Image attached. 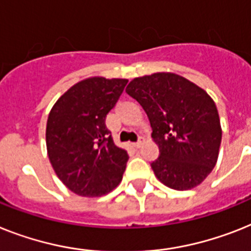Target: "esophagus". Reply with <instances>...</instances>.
I'll return each mask as SVG.
<instances>
[{
	"mask_svg": "<svg viewBox=\"0 0 251 251\" xmlns=\"http://www.w3.org/2000/svg\"><path fill=\"white\" fill-rule=\"evenodd\" d=\"M145 137H142V136H141L140 137V140L137 141V142H136V144H134V146H136V148H141V146H142V145L145 144Z\"/></svg>",
	"mask_w": 251,
	"mask_h": 251,
	"instance_id": "1",
	"label": "esophagus"
}]
</instances>
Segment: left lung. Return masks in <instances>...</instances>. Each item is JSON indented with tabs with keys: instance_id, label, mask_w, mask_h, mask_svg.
Instances as JSON below:
<instances>
[{
	"instance_id": "obj_1",
	"label": "left lung",
	"mask_w": 251,
	"mask_h": 251,
	"mask_svg": "<svg viewBox=\"0 0 251 251\" xmlns=\"http://www.w3.org/2000/svg\"><path fill=\"white\" fill-rule=\"evenodd\" d=\"M126 92L140 102L150 121L159 158L151 168L167 187H196L217 164L222 128L213 99L175 73H154L130 80Z\"/></svg>"
}]
</instances>
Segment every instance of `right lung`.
<instances>
[{
    "mask_svg": "<svg viewBox=\"0 0 251 251\" xmlns=\"http://www.w3.org/2000/svg\"><path fill=\"white\" fill-rule=\"evenodd\" d=\"M128 79L91 76L64 93L49 114L46 146L59 179L79 196L97 198L121 183L127 151L118 148L106 128Z\"/></svg>",
    "mask_w": 251,
    "mask_h": 251,
    "instance_id": "obj_1",
    "label": "right lung"
}]
</instances>
